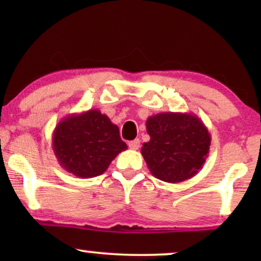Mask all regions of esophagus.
<instances>
[{"mask_svg": "<svg viewBox=\"0 0 261 261\" xmlns=\"http://www.w3.org/2000/svg\"><path fill=\"white\" fill-rule=\"evenodd\" d=\"M128 146H129L130 149H139V147H140V140L134 139V140L128 141Z\"/></svg>", "mask_w": 261, "mask_h": 261, "instance_id": "1", "label": "esophagus"}]
</instances>
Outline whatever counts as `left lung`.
<instances>
[{"instance_id": "obj_1", "label": "left lung", "mask_w": 261, "mask_h": 261, "mask_svg": "<svg viewBox=\"0 0 261 261\" xmlns=\"http://www.w3.org/2000/svg\"><path fill=\"white\" fill-rule=\"evenodd\" d=\"M149 141L141 154L151 173L166 183L190 179L204 165L212 137L197 115L159 113L146 121Z\"/></svg>"}]
</instances>
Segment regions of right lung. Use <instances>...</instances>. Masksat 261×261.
I'll use <instances>...</instances> for the list:
<instances>
[{
    "mask_svg": "<svg viewBox=\"0 0 261 261\" xmlns=\"http://www.w3.org/2000/svg\"><path fill=\"white\" fill-rule=\"evenodd\" d=\"M52 147L64 170L80 178L99 176L127 149L119 127L97 109L71 114L55 128Z\"/></svg>",
    "mask_w": 261,
    "mask_h": 261,
    "instance_id": "right-lung-1",
    "label": "right lung"
}]
</instances>
